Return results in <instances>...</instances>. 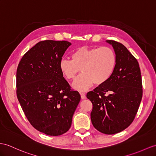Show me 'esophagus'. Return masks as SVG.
<instances>
[{"label": "esophagus", "instance_id": "34e87169", "mask_svg": "<svg viewBox=\"0 0 156 156\" xmlns=\"http://www.w3.org/2000/svg\"><path fill=\"white\" fill-rule=\"evenodd\" d=\"M81 97L82 99H85L86 98V95L84 93H81Z\"/></svg>", "mask_w": 156, "mask_h": 156}]
</instances>
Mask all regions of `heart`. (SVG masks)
<instances>
[{
	"mask_svg": "<svg viewBox=\"0 0 156 156\" xmlns=\"http://www.w3.org/2000/svg\"><path fill=\"white\" fill-rule=\"evenodd\" d=\"M72 60L63 59L59 68L66 79L71 80L81 71L73 83L79 91H85L93 85H100L107 82L115 69L116 56L109 47H81L71 55Z\"/></svg>",
	"mask_w": 156,
	"mask_h": 156,
	"instance_id": "obj_1",
	"label": "heart"
}]
</instances>
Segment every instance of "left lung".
I'll return each mask as SVG.
<instances>
[{
    "mask_svg": "<svg viewBox=\"0 0 156 156\" xmlns=\"http://www.w3.org/2000/svg\"><path fill=\"white\" fill-rule=\"evenodd\" d=\"M116 56L114 73L104 84L87 94L93 104V126L105 134H115L134 120L142 98L141 71L137 59L122 44L107 40Z\"/></svg>",
    "mask_w": 156,
    "mask_h": 156,
    "instance_id": "obj_1",
    "label": "left lung"
}]
</instances>
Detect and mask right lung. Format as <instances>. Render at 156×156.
<instances>
[{"mask_svg": "<svg viewBox=\"0 0 156 156\" xmlns=\"http://www.w3.org/2000/svg\"><path fill=\"white\" fill-rule=\"evenodd\" d=\"M71 44L44 40L22 57L16 71L18 100L30 123L49 136L69 130L81 96L63 77L59 63Z\"/></svg>", "mask_w": 156, "mask_h": 156, "instance_id": "1", "label": "right lung"}]
</instances>
